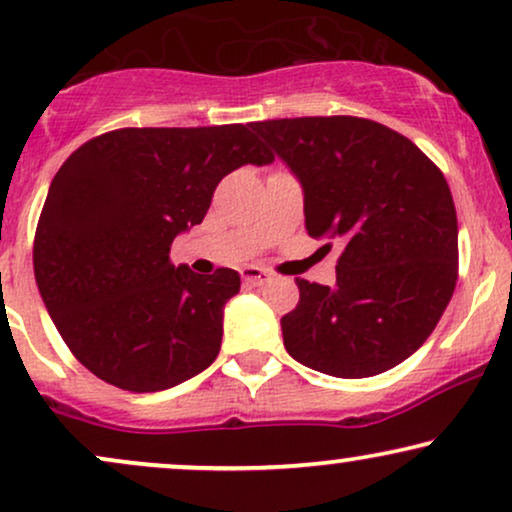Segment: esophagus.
<instances>
[{"instance_id": "obj_1", "label": "esophagus", "mask_w": 512, "mask_h": 512, "mask_svg": "<svg viewBox=\"0 0 512 512\" xmlns=\"http://www.w3.org/2000/svg\"><path fill=\"white\" fill-rule=\"evenodd\" d=\"M241 276L245 283H252V286H264V283L271 281V271L262 267H245L241 271Z\"/></svg>"}]
</instances>
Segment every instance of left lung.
Masks as SVG:
<instances>
[{
  "instance_id": "obj_1",
  "label": "left lung",
  "mask_w": 512,
  "mask_h": 512,
  "mask_svg": "<svg viewBox=\"0 0 512 512\" xmlns=\"http://www.w3.org/2000/svg\"><path fill=\"white\" fill-rule=\"evenodd\" d=\"M290 167L312 238H340L335 286L297 278L300 302L281 319L302 366L368 378L430 338L458 278L454 198L439 167L380 122L286 118L250 125Z\"/></svg>"
}]
</instances>
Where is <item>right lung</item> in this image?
<instances>
[{
	"label": "right lung",
	"instance_id": "1",
	"mask_svg": "<svg viewBox=\"0 0 512 512\" xmlns=\"http://www.w3.org/2000/svg\"><path fill=\"white\" fill-rule=\"evenodd\" d=\"M269 163L245 125L115 129L70 155L44 200L32 264L82 366L120 390L158 392L217 359L241 276L174 267L170 245L203 222L226 174Z\"/></svg>",
	"mask_w": 512,
	"mask_h": 512
}]
</instances>
